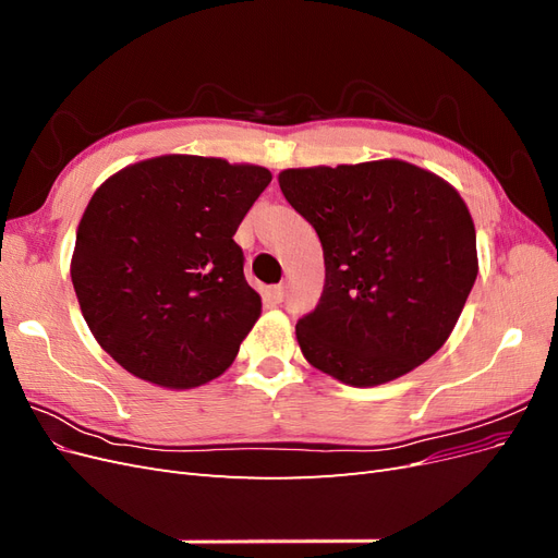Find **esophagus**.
<instances>
[{
	"instance_id": "34e87169",
	"label": "esophagus",
	"mask_w": 558,
	"mask_h": 558,
	"mask_svg": "<svg viewBox=\"0 0 558 558\" xmlns=\"http://www.w3.org/2000/svg\"><path fill=\"white\" fill-rule=\"evenodd\" d=\"M283 295H286V286L283 283H277V286H272V289L267 291V300L275 302V305H279V302L283 300Z\"/></svg>"
}]
</instances>
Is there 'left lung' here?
I'll return each instance as SVG.
<instances>
[{"mask_svg":"<svg viewBox=\"0 0 558 558\" xmlns=\"http://www.w3.org/2000/svg\"><path fill=\"white\" fill-rule=\"evenodd\" d=\"M279 185L324 246V293L295 326L302 356L349 386L391 381L428 361L477 279L461 195L402 160L286 170Z\"/></svg>","mask_w":558,"mask_h":558,"instance_id":"1","label":"left lung"}]
</instances>
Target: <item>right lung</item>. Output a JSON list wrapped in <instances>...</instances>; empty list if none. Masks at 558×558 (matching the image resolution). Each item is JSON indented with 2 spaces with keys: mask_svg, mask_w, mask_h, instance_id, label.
Wrapping results in <instances>:
<instances>
[{
  "mask_svg": "<svg viewBox=\"0 0 558 558\" xmlns=\"http://www.w3.org/2000/svg\"><path fill=\"white\" fill-rule=\"evenodd\" d=\"M269 181L256 165L160 156L99 185L78 223L72 283L118 365L165 388L226 373L263 307L232 238Z\"/></svg>",
  "mask_w": 558,
  "mask_h": 558,
  "instance_id": "obj_1",
  "label": "right lung"
}]
</instances>
